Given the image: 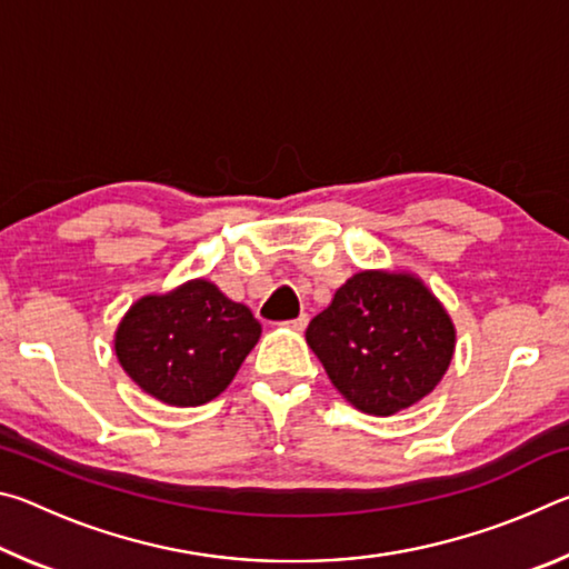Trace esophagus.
Segmentation results:
<instances>
[{
	"label": "esophagus",
	"instance_id": "1",
	"mask_svg": "<svg viewBox=\"0 0 569 569\" xmlns=\"http://www.w3.org/2000/svg\"><path fill=\"white\" fill-rule=\"evenodd\" d=\"M308 326V316L306 313H301L298 316V319H293V321H288V329H293V331H303Z\"/></svg>",
	"mask_w": 569,
	"mask_h": 569
}]
</instances>
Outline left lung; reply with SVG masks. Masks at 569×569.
Masks as SVG:
<instances>
[{
	"instance_id": "left-lung-1",
	"label": "left lung",
	"mask_w": 569,
	"mask_h": 569,
	"mask_svg": "<svg viewBox=\"0 0 569 569\" xmlns=\"http://www.w3.org/2000/svg\"><path fill=\"white\" fill-rule=\"evenodd\" d=\"M341 397L371 417H391L429 397L457 346L447 308L409 271H359L306 329Z\"/></svg>"
}]
</instances>
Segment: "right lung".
<instances>
[{"instance_id":"right-lung-1","label":"right lung","mask_w":569,"mask_h":569,"mask_svg":"<svg viewBox=\"0 0 569 569\" xmlns=\"http://www.w3.org/2000/svg\"><path fill=\"white\" fill-rule=\"evenodd\" d=\"M261 339L250 308L230 301L208 278L134 301L114 331L124 373L168 407L213 401Z\"/></svg>"}]
</instances>
